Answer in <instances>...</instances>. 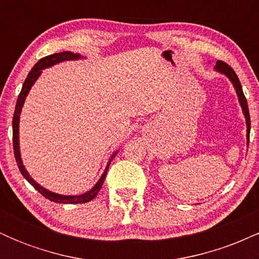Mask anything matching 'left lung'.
Segmentation results:
<instances>
[{"label": "left lung", "mask_w": 259, "mask_h": 259, "mask_svg": "<svg viewBox=\"0 0 259 259\" xmlns=\"http://www.w3.org/2000/svg\"><path fill=\"white\" fill-rule=\"evenodd\" d=\"M215 70H218L219 73L225 74L229 79L231 80V82L234 84L235 90L237 92V96H239V101H240V105L242 107V111L243 114H245L246 118V123H247V141H249V129H251V119H249V112H248V106H247V100H246L245 95H243L242 91V86L240 84V80L237 78L236 73L234 72L233 68L230 65L225 63L223 61H218L215 64Z\"/></svg>", "instance_id": "8db88e82"}]
</instances>
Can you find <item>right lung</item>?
<instances>
[{"label":"right lung","instance_id":"1","mask_svg":"<svg viewBox=\"0 0 259 259\" xmlns=\"http://www.w3.org/2000/svg\"><path fill=\"white\" fill-rule=\"evenodd\" d=\"M78 58H80L79 55H74L73 52H69V51H64V52H61V53H53V55L46 56V57L41 58L40 61H38L37 63L34 65V68H32V69L30 70V73H29L28 76H26L24 84H23L22 91H20L19 96H18L16 109H14L13 123H12V125H13L14 157H16V162L18 164V168H19L20 173H22L23 177H24L25 179L28 180L29 183H30L31 185L34 186L35 189H36L37 191L44 196V197H46L47 200H50V201L57 202V203H72V204H74V203H85V202L94 200V198L96 197V195L99 194L101 187H102V185H103V181H105V178L107 175V170H108L109 164H111L113 157H115V154H117V152H115L111 157V159H109L108 164H107V167H106L105 173H103L102 177L100 178L99 183H97L96 185L92 187L90 191L85 192V194L79 195V196H63V195L53 194V192L49 191V190L44 189L42 186L38 185L36 181L32 180V178L28 174V171L25 170L24 165H23L22 158H20V152H19V114H20V111H22V107H23V103H24V101H25L26 95H28V92L31 89L32 84L36 81L38 75H40L41 72H42V69H45V68L51 67V65H53V64L59 63V62L70 61V59H78Z\"/></svg>","mask_w":259,"mask_h":259}]
</instances>
